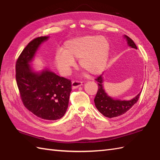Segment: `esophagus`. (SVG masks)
Masks as SVG:
<instances>
[{
    "mask_svg": "<svg viewBox=\"0 0 160 160\" xmlns=\"http://www.w3.org/2000/svg\"><path fill=\"white\" fill-rule=\"evenodd\" d=\"M81 85H82V82H80V81H73L72 83H71V87L72 89H76V88L80 87Z\"/></svg>",
    "mask_w": 160,
    "mask_h": 160,
    "instance_id": "esophagus-1",
    "label": "esophagus"
}]
</instances>
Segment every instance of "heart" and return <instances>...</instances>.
<instances>
[{
  "mask_svg": "<svg viewBox=\"0 0 160 160\" xmlns=\"http://www.w3.org/2000/svg\"><path fill=\"white\" fill-rule=\"evenodd\" d=\"M62 49L56 53L54 62L64 76L71 73L75 59H80V66L88 73L98 75L107 67L110 44L104 36L87 35L68 40Z\"/></svg>",
  "mask_w": 160,
  "mask_h": 160,
  "instance_id": "b5f03b06",
  "label": "heart"
}]
</instances>
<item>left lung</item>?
Listing matches in <instances>:
<instances>
[{
    "instance_id": "1",
    "label": "left lung",
    "mask_w": 160,
    "mask_h": 160,
    "mask_svg": "<svg viewBox=\"0 0 160 160\" xmlns=\"http://www.w3.org/2000/svg\"><path fill=\"white\" fill-rule=\"evenodd\" d=\"M124 38L127 40L128 47L133 49H138L136 45L129 37L124 35ZM103 74H102L96 80L98 84V90L94 99L95 105L97 109L105 117L111 118L120 116L130 110V108L137 102L141 92L129 100L115 99L108 96L104 89Z\"/></svg>"
}]
</instances>
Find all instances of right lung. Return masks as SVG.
I'll use <instances>...</instances> for the list:
<instances>
[{"instance_id":"right-lung-1","label":"right lung","mask_w":160,"mask_h":160,"mask_svg":"<svg viewBox=\"0 0 160 160\" xmlns=\"http://www.w3.org/2000/svg\"><path fill=\"white\" fill-rule=\"evenodd\" d=\"M49 36L32 40L16 61V79L25 107L43 120H56L65 114L71 91V80L48 68L36 71L31 62Z\"/></svg>"}]
</instances>
